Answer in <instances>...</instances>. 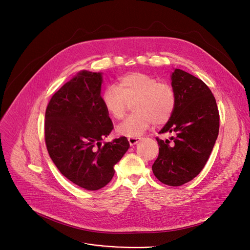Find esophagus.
<instances>
[{"label":"esophagus","instance_id":"obj_1","mask_svg":"<svg viewBox=\"0 0 250 250\" xmlns=\"http://www.w3.org/2000/svg\"><path fill=\"white\" fill-rule=\"evenodd\" d=\"M140 140H141V138H138V137L128 138V139H127V141H128V143H129V145H130V146H134V145H136V144H137Z\"/></svg>","mask_w":250,"mask_h":250}]
</instances>
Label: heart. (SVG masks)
I'll return each instance as SVG.
<instances>
[{"mask_svg":"<svg viewBox=\"0 0 250 250\" xmlns=\"http://www.w3.org/2000/svg\"><path fill=\"white\" fill-rule=\"evenodd\" d=\"M134 100L135 113L126 116L117 125L118 135L134 138L146 132L152 124H165L171 117L176 105V95L171 86L141 72L121 77L116 86L105 88L101 95L104 109L117 120L125 115L128 102Z\"/></svg>","mask_w":250,"mask_h":250,"instance_id":"obj_1","label":"heart"}]
</instances>
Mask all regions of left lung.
<instances>
[{
    "mask_svg": "<svg viewBox=\"0 0 250 250\" xmlns=\"http://www.w3.org/2000/svg\"><path fill=\"white\" fill-rule=\"evenodd\" d=\"M171 80L176 105L159 134L171 133L174 137L172 143L156 138L159 155L152 170L164 185L179 187L205 167L218 138L220 116L212 91L201 79L175 69Z\"/></svg>",
    "mask_w": 250,
    "mask_h": 250,
    "instance_id": "left-lung-1",
    "label": "left lung"
}]
</instances>
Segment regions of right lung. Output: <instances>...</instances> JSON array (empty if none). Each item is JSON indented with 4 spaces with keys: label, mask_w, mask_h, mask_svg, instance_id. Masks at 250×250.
I'll return each instance as SVG.
<instances>
[{
    "label": "right lung",
    "mask_w": 250,
    "mask_h": 250,
    "mask_svg": "<svg viewBox=\"0 0 250 250\" xmlns=\"http://www.w3.org/2000/svg\"><path fill=\"white\" fill-rule=\"evenodd\" d=\"M101 73L82 71L52 95L45 110V145L60 172L87 190L104 188L129 144H102L113 128L101 101Z\"/></svg>",
    "instance_id": "right-lung-1"
}]
</instances>
